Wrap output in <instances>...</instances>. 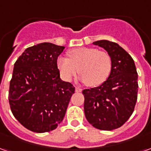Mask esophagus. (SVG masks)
I'll return each instance as SVG.
<instances>
[{
  "label": "esophagus",
  "mask_w": 151,
  "mask_h": 151,
  "mask_svg": "<svg viewBox=\"0 0 151 151\" xmlns=\"http://www.w3.org/2000/svg\"><path fill=\"white\" fill-rule=\"evenodd\" d=\"M75 91H76V92H78V93H79V92H82V90L80 88V87H76Z\"/></svg>",
  "instance_id": "esophagus-1"
}]
</instances>
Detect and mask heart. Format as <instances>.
Here are the masks:
<instances>
[{
    "instance_id": "heart-1",
    "label": "heart",
    "mask_w": 151,
    "mask_h": 151,
    "mask_svg": "<svg viewBox=\"0 0 151 151\" xmlns=\"http://www.w3.org/2000/svg\"><path fill=\"white\" fill-rule=\"evenodd\" d=\"M69 59L60 56L57 68L63 78L71 81L79 72L81 81L90 86H98L108 79L111 70L109 54L95 47H82L69 50Z\"/></svg>"
}]
</instances>
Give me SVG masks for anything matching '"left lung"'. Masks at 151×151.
<instances>
[{
  "label": "left lung",
  "mask_w": 151,
  "mask_h": 151,
  "mask_svg": "<svg viewBox=\"0 0 151 151\" xmlns=\"http://www.w3.org/2000/svg\"><path fill=\"white\" fill-rule=\"evenodd\" d=\"M111 59L108 79L95 88L82 91L86 120L96 129L113 130L122 126L133 114L137 99V73L133 58L116 43L99 40Z\"/></svg>",
  "instance_id": "1"
}]
</instances>
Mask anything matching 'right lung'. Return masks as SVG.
Masks as SVG:
<instances>
[{
  "label": "right lung",
  "mask_w": 151,
  "mask_h": 151,
  "mask_svg": "<svg viewBox=\"0 0 151 151\" xmlns=\"http://www.w3.org/2000/svg\"><path fill=\"white\" fill-rule=\"evenodd\" d=\"M65 47L42 43L27 47L16 60L9 83L13 115L27 129L45 133L65 117L74 86L60 78L57 58Z\"/></svg>",
  "instance_id": "1"
}]
</instances>
